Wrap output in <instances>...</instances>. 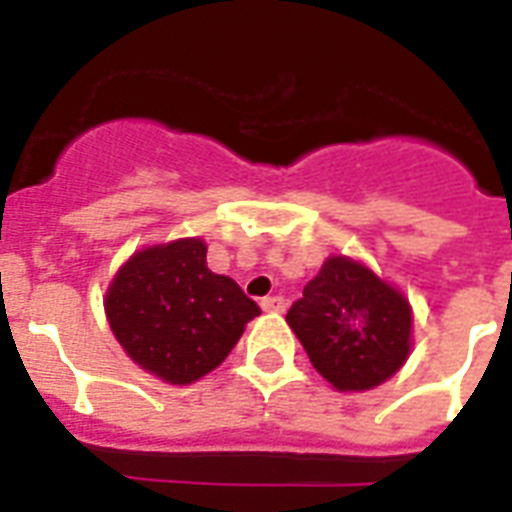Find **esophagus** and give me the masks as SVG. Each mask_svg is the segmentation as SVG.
Instances as JSON below:
<instances>
[{"label":"esophagus","instance_id":"obj_1","mask_svg":"<svg viewBox=\"0 0 512 512\" xmlns=\"http://www.w3.org/2000/svg\"><path fill=\"white\" fill-rule=\"evenodd\" d=\"M260 305H263V311L281 313L284 308H287V300H284L281 295H271V297H263V300H260Z\"/></svg>","mask_w":512,"mask_h":512}]
</instances>
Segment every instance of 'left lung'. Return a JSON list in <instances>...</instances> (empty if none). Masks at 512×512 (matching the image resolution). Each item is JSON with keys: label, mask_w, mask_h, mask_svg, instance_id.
Returning a JSON list of instances; mask_svg holds the SVG:
<instances>
[{"label": "left lung", "mask_w": 512, "mask_h": 512, "mask_svg": "<svg viewBox=\"0 0 512 512\" xmlns=\"http://www.w3.org/2000/svg\"><path fill=\"white\" fill-rule=\"evenodd\" d=\"M287 321L311 364L337 390L374 388L409 356V303L348 257H329L321 265Z\"/></svg>", "instance_id": "obj_1"}]
</instances>
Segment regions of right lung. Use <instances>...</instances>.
<instances>
[{"label": "right lung", "mask_w": 512, "mask_h": 512, "mask_svg": "<svg viewBox=\"0 0 512 512\" xmlns=\"http://www.w3.org/2000/svg\"><path fill=\"white\" fill-rule=\"evenodd\" d=\"M106 313L132 361L188 385L223 364L260 308L209 271L204 241L183 239L132 255L108 289Z\"/></svg>", "instance_id": "1"}]
</instances>
